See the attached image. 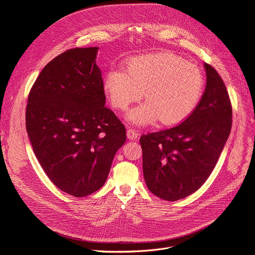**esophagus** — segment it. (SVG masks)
Masks as SVG:
<instances>
[{"instance_id": "esophagus-1", "label": "esophagus", "mask_w": 255, "mask_h": 255, "mask_svg": "<svg viewBox=\"0 0 255 255\" xmlns=\"http://www.w3.org/2000/svg\"><path fill=\"white\" fill-rule=\"evenodd\" d=\"M138 136H139V134L135 130H133V129H128L127 130V137H128V139L135 140V139L138 138Z\"/></svg>"}]
</instances>
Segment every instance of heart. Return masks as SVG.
<instances>
[{
    "instance_id": "1",
    "label": "heart",
    "mask_w": 255,
    "mask_h": 255,
    "mask_svg": "<svg viewBox=\"0 0 255 255\" xmlns=\"http://www.w3.org/2000/svg\"><path fill=\"white\" fill-rule=\"evenodd\" d=\"M104 92L112 106L125 110L143 96L146 102L131 109L126 119L146 126L157 119L164 125L186 120L203 97L205 81L194 64L168 52L142 55L127 62V70L113 68L104 79Z\"/></svg>"
}]
</instances>
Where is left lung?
<instances>
[{"label":"left lung","instance_id":"obj_1","mask_svg":"<svg viewBox=\"0 0 255 255\" xmlns=\"http://www.w3.org/2000/svg\"><path fill=\"white\" fill-rule=\"evenodd\" d=\"M207 83L196 110L183 123L142 135L143 175L148 190L166 201L199 190L213 171L232 126V108L219 74L204 63Z\"/></svg>","mask_w":255,"mask_h":255}]
</instances>
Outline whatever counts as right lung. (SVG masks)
<instances>
[{
  "label": "right lung",
  "instance_id": "add662e5",
  "mask_svg": "<svg viewBox=\"0 0 255 255\" xmlns=\"http://www.w3.org/2000/svg\"><path fill=\"white\" fill-rule=\"evenodd\" d=\"M98 50L74 48L48 62L26 109V130L41 167L59 190L77 198L104 186L126 141L125 126L105 107Z\"/></svg>",
  "mask_w": 255,
  "mask_h": 255
}]
</instances>
